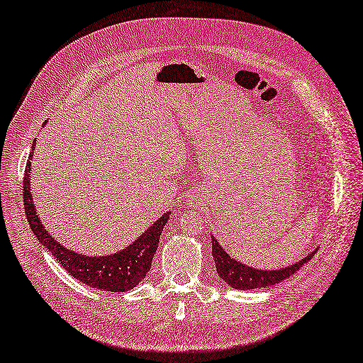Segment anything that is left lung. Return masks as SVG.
<instances>
[{"label": "left lung", "instance_id": "8db88e82", "mask_svg": "<svg viewBox=\"0 0 363 363\" xmlns=\"http://www.w3.org/2000/svg\"><path fill=\"white\" fill-rule=\"evenodd\" d=\"M211 255L215 259L216 272L222 281L227 282L235 290H255V288H268L274 284L285 281V279L299 272L313 257L314 252L288 267L279 268V270H259V268L248 267L242 262L231 257L224 248L220 247L218 240L211 236Z\"/></svg>", "mask_w": 363, "mask_h": 363}]
</instances>
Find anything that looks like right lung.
Instances as JSON below:
<instances>
[{
  "mask_svg": "<svg viewBox=\"0 0 363 363\" xmlns=\"http://www.w3.org/2000/svg\"><path fill=\"white\" fill-rule=\"evenodd\" d=\"M36 141L32 144V152L29 161L26 164L24 173V210L27 220H29L30 230L43 244L61 264V267L77 281L86 284L90 288H96L101 291L123 293L135 288L147 276L152 267L153 256L160 244L162 228L170 218V211H165L152 227H148L141 236H138L132 244L119 250L116 253L104 256H89L73 252L67 247L60 244L41 222V218L36 211L33 196L30 191V172H32V157Z\"/></svg>",
  "mask_w": 363,
  "mask_h": 363,
  "instance_id": "right-lung-1",
  "label": "right lung"
}]
</instances>
